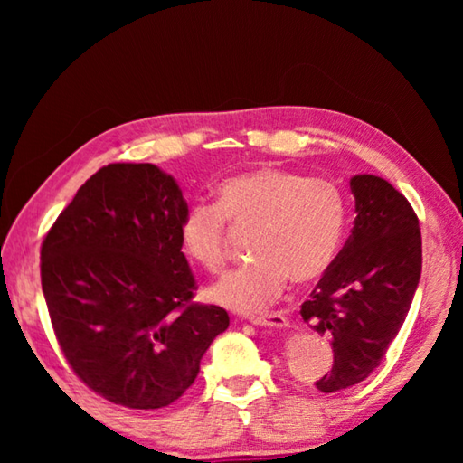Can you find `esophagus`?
<instances>
[{
  "mask_svg": "<svg viewBox=\"0 0 463 463\" xmlns=\"http://www.w3.org/2000/svg\"><path fill=\"white\" fill-rule=\"evenodd\" d=\"M249 320L253 325H260V326H276V328L288 326V318L281 315V312H265V315H253V317H249Z\"/></svg>",
  "mask_w": 463,
  "mask_h": 463,
  "instance_id": "obj_1",
  "label": "esophagus"
}]
</instances>
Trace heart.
I'll list each match as a JSON object with an SVG mask.
<instances>
[{
	"label": "heart",
	"instance_id": "obj_1",
	"mask_svg": "<svg viewBox=\"0 0 463 463\" xmlns=\"http://www.w3.org/2000/svg\"><path fill=\"white\" fill-rule=\"evenodd\" d=\"M216 203H194L182 218L185 253L210 273L231 257V224L253 231L255 260L210 288L226 308L255 312L284 292L288 279L312 284L333 268L347 229V198L341 185L292 169L265 165L218 185Z\"/></svg>",
	"mask_w": 463,
	"mask_h": 463
}]
</instances>
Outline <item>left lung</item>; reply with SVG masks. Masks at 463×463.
<instances>
[{
  "label": "left lung",
  "instance_id": "1",
  "mask_svg": "<svg viewBox=\"0 0 463 463\" xmlns=\"http://www.w3.org/2000/svg\"><path fill=\"white\" fill-rule=\"evenodd\" d=\"M355 221L300 315L331 339L333 367L317 382L336 392L364 382L401 331L422 268L419 218L409 200L375 175L351 177Z\"/></svg>",
  "mask_w": 463,
  "mask_h": 463
}]
</instances>
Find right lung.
<instances>
[{"mask_svg": "<svg viewBox=\"0 0 463 463\" xmlns=\"http://www.w3.org/2000/svg\"><path fill=\"white\" fill-rule=\"evenodd\" d=\"M187 210L153 163H109L46 232L41 281L54 336L85 386L127 409L175 402L229 315L194 302Z\"/></svg>", "mask_w": 463, "mask_h": 463, "instance_id": "1", "label": "right lung"}]
</instances>
